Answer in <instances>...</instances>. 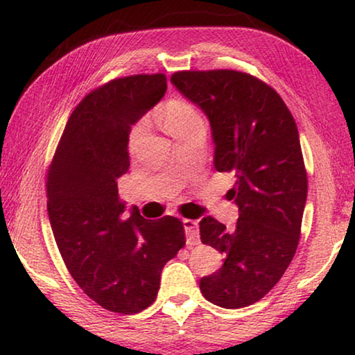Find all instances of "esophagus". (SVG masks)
I'll return each instance as SVG.
<instances>
[{"label":"esophagus","mask_w":355,"mask_h":355,"mask_svg":"<svg viewBox=\"0 0 355 355\" xmlns=\"http://www.w3.org/2000/svg\"><path fill=\"white\" fill-rule=\"evenodd\" d=\"M184 230H186V237L189 245H196L200 242L198 239V223L196 220H182Z\"/></svg>","instance_id":"1"}]
</instances>
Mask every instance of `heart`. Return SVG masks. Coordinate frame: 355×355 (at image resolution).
<instances>
[{
    "mask_svg": "<svg viewBox=\"0 0 355 355\" xmlns=\"http://www.w3.org/2000/svg\"><path fill=\"white\" fill-rule=\"evenodd\" d=\"M158 119L171 137L178 139L193 129H205V119L196 103L186 98H169L157 111ZM145 123L139 121L130 129V140H135L144 132Z\"/></svg>",
    "mask_w": 355,
    "mask_h": 355,
    "instance_id": "obj_1",
    "label": "heart"
}]
</instances>
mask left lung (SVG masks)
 Masks as SVG:
<instances>
[{
  "mask_svg": "<svg viewBox=\"0 0 355 355\" xmlns=\"http://www.w3.org/2000/svg\"><path fill=\"white\" fill-rule=\"evenodd\" d=\"M171 82L210 119L216 171L236 174L226 193L239 208L236 226L200 221L203 244L225 254L200 291L220 307H247L275 288L299 245L307 171L297 125L278 92L247 72L178 71Z\"/></svg>",
  "mask_w": 355,
  "mask_h": 355,
  "instance_id": "1",
  "label": "left lung"
}]
</instances>
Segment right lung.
Returning a JSON list of instances; mask_svg holds the SVG:
<instances>
[{"mask_svg":"<svg viewBox=\"0 0 355 355\" xmlns=\"http://www.w3.org/2000/svg\"><path fill=\"white\" fill-rule=\"evenodd\" d=\"M166 92V76L118 77L89 92L67 119L46 173L48 215L66 268L116 313L157 299L163 266L186 245L182 221L124 216L118 178L129 169V132Z\"/></svg>","mask_w":355,"mask_h":355,"instance_id":"right-lung-1","label":"right lung"}]
</instances>
